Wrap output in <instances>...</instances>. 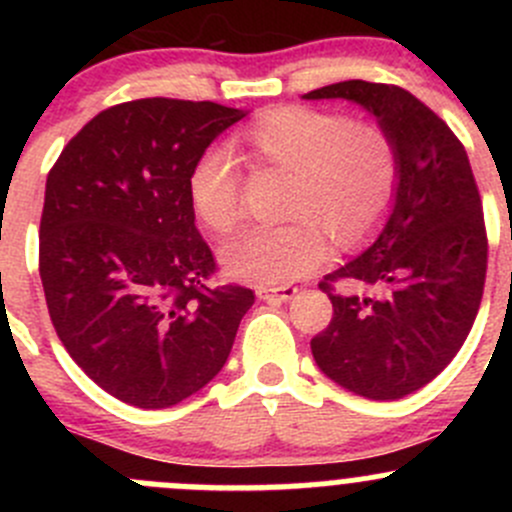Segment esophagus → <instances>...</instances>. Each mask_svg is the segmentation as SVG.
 <instances>
[{"label":"esophagus","instance_id":"34e87169","mask_svg":"<svg viewBox=\"0 0 512 512\" xmlns=\"http://www.w3.org/2000/svg\"><path fill=\"white\" fill-rule=\"evenodd\" d=\"M294 294H297V287H260L257 289V297L265 299V302H287V299H292Z\"/></svg>","mask_w":512,"mask_h":512}]
</instances>
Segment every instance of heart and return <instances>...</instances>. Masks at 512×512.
I'll use <instances>...</instances> for the list:
<instances>
[{"instance_id":"obj_1","label":"heart","mask_w":512,"mask_h":512,"mask_svg":"<svg viewBox=\"0 0 512 512\" xmlns=\"http://www.w3.org/2000/svg\"><path fill=\"white\" fill-rule=\"evenodd\" d=\"M252 163L287 173L282 213L292 223L247 227L220 250L232 277L262 287L287 285L322 267L327 234L337 247L369 240L389 218L401 180L399 148L384 126L339 111L277 106L242 131ZM195 218L230 232L242 215V173L225 143L203 148L188 173Z\"/></svg>"}]
</instances>
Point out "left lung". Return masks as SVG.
<instances>
[{
  "instance_id": "8db88e82",
  "label": "left lung",
  "mask_w": 512,
  "mask_h": 512,
  "mask_svg": "<svg viewBox=\"0 0 512 512\" xmlns=\"http://www.w3.org/2000/svg\"><path fill=\"white\" fill-rule=\"evenodd\" d=\"M304 98L361 103L399 148V193L384 230L319 282L334 317L312 354L344 389L401 399L451 364L476 322L488 270L476 178L448 123L401 86L354 79Z\"/></svg>"
}]
</instances>
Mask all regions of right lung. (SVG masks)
<instances>
[{
	"label": "right lung",
	"mask_w": 512,
	"mask_h": 512,
	"mask_svg": "<svg viewBox=\"0 0 512 512\" xmlns=\"http://www.w3.org/2000/svg\"><path fill=\"white\" fill-rule=\"evenodd\" d=\"M245 116L213 101L138 98L91 118L46 178L39 275L51 324L103 391L168 409L227 361L255 292L218 285L195 227L190 165Z\"/></svg>",
	"instance_id": "right-lung-1"
}]
</instances>
